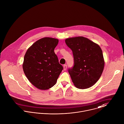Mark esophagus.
<instances>
[{"instance_id":"1","label":"esophagus","mask_w":124,"mask_h":124,"mask_svg":"<svg viewBox=\"0 0 124 124\" xmlns=\"http://www.w3.org/2000/svg\"><path fill=\"white\" fill-rule=\"evenodd\" d=\"M63 67H64V70H66L67 68V65L66 64H65V65H64Z\"/></svg>"}]
</instances>
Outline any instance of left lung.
Here are the masks:
<instances>
[{"mask_svg": "<svg viewBox=\"0 0 124 124\" xmlns=\"http://www.w3.org/2000/svg\"><path fill=\"white\" fill-rule=\"evenodd\" d=\"M65 42L73 52L74 66L69 73L76 87L86 89L100 78L105 62L98 45L83 37L69 38Z\"/></svg>", "mask_w": 124, "mask_h": 124, "instance_id": "left-lung-1", "label": "left lung"}]
</instances>
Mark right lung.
<instances>
[{
	"label": "right lung",
	"instance_id": "obj_1",
	"mask_svg": "<svg viewBox=\"0 0 124 124\" xmlns=\"http://www.w3.org/2000/svg\"><path fill=\"white\" fill-rule=\"evenodd\" d=\"M58 43L56 39L42 38L35 42L24 56V73L30 83L39 89L53 86L63 69L54 52Z\"/></svg>",
	"mask_w": 124,
	"mask_h": 124
}]
</instances>
